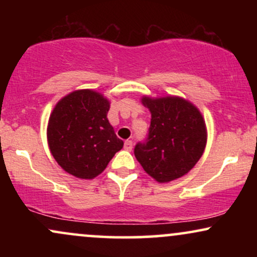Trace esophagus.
I'll return each instance as SVG.
<instances>
[{
	"instance_id": "esophagus-1",
	"label": "esophagus",
	"mask_w": 257,
	"mask_h": 257,
	"mask_svg": "<svg viewBox=\"0 0 257 257\" xmlns=\"http://www.w3.org/2000/svg\"><path fill=\"white\" fill-rule=\"evenodd\" d=\"M124 149L126 151H132L133 149V141L132 140H126L124 143Z\"/></svg>"
}]
</instances>
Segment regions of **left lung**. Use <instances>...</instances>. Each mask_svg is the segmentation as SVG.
<instances>
[{
  "mask_svg": "<svg viewBox=\"0 0 257 257\" xmlns=\"http://www.w3.org/2000/svg\"><path fill=\"white\" fill-rule=\"evenodd\" d=\"M141 102L151 112V125L146 143L135 146V157L157 182L182 178L205 150L208 132L202 113L192 102L175 95H144Z\"/></svg>",
  "mask_w": 257,
  "mask_h": 257,
  "instance_id": "obj_1",
  "label": "left lung"
}]
</instances>
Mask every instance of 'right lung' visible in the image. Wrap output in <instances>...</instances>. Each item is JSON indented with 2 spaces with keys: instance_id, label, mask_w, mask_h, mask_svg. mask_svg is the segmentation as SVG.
I'll return each mask as SVG.
<instances>
[{
  "instance_id": "add662e5",
  "label": "right lung",
  "mask_w": 257,
  "mask_h": 257,
  "mask_svg": "<svg viewBox=\"0 0 257 257\" xmlns=\"http://www.w3.org/2000/svg\"><path fill=\"white\" fill-rule=\"evenodd\" d=\"M110 100L93 89L73 90L53 108L47 126L52 156L66 173L82 180L100 175L122 150L107 119Z\"/></svg>"
}]
</instances>
